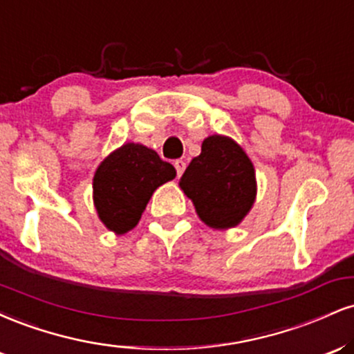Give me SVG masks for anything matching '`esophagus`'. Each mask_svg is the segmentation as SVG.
I'll use <instances>...</instances> for the list:
<instances>
[{
  "mask_svg": "<svg viewBox=\"0 0 354 354\" xmlns=\"http://www.w3.org/2000/svg\"><path fill=\"white\" fill-rule=\"evenodd\" d=\"M174 168H176V174H178V178H180L181 174L185 173V169H186L185 160H176V161H174Z\"/></svg>",
  "mask_w": 354,
  "mask_h": 354,
  "instance_id": "obj_1",
  "label": "esophagus"
}]
</instances>
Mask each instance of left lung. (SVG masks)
Masks as SVG:
<instances>
[{
  "label": "left lung",
  "instance_id": "obj_1",
  "mask_svg": "<svg viewBox=\"0 0 354 354\" xmlns=\"http://www.w3.org/2000/svg\"><path fill=\"white\" fill-rule=\"evenodd\" d=\"M198 216L214 230L238 226L256 200L254 168L248 154L228 136H208L180 180Z\"/></svg>",
  "mask_w": 354,
  "mask_h": 354
}]
</instances>
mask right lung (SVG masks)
I'll list each match as a JSON object with an SVG mask.
<instances>
[{
	"mask_svg": "<svg viewBox=\"0 0 354 354\" xmlns=\"http://www.w3.org/2000/svg\"><path fill=\"white\" fill-rule=\"evenodd\" d=\"M176 176L154 149L126 143L108 154L93 178V201L109 231L124 234L140 221L154 189Z\"/></svg>",
	"mask_w": 354,
	"mask_h": 354,
	"instance_id": "right-lung-1",
	"label": "right lung"
}]
</instances>
